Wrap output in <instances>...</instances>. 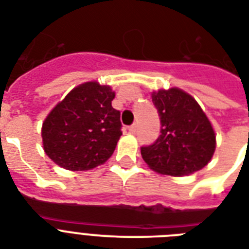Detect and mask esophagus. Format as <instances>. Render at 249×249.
I'll list each match as a JSON object with an SVG mask.
<instances>
[{
    "label": "esophagus",
    "mask_w": 249,
    "mask_h": 249,
    "mask_svg": "<svg viewBox=\"0 0 249 249\" xmlns=\"http://www.w3.org/2000/svg\"><path fill=\"white\" fill-rule=\"evenodd\" d=\"M128 130H129V133H136L137 125H136V124L130 125V126H129V128H128Z\"/></svg>",
    "instance_id": "34e87169"
}]
</instances>
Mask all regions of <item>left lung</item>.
Instances as JSON below:
<instances>
[{
	"instance_id": "1",
	"label": "left lung",
	"mask_w": 249,
	"mask_h": 249,
	"mask_svg": "<svg viewBox=\"0 0 249 249\" xmlns=\"http://www.w3.org/2000/svg\"><path fill=\"white\" fill-rule=\"evenodd\" d=\"M152 103L161 128L154 143L141 147L148 166L170 176H186L204 168L212 159L216 136L196 101L172 88L152 93Z\"/></svg>"
}]
</instances>
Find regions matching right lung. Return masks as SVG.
I'll return each instance as SVG.
<instances>
[{"mask_svg":"<svg viewBox=\"0 0 249 249\" xmlns=\"http://www.w3.org/2000/svg\"><path fill=\"white\" fill-rule=\"evenodd\" d=\"M109 86L85 83L67 94L42 124L46 155L68 170H88L111 158L121 132Z\"/></svg>","mask_w":249,"mask_h":249,"instance_id":"1","label":"right lung"}]
</instances>
